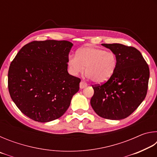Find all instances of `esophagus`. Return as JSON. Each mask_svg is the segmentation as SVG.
Instances as JSON below:
<instances>
[{
    "label": "esophagus",
    "instance_id": "1",
    "mask_svg": "<svg viewBox=\"0 0 157 157\" xmlns=\"http://www.w3.org/2000/svg\"><path fill=\"white\" fill-rule=\"evenodd\" d=\"M87 86V84L86 82H84L83 81H82L80 83H79V87H80V89H83L84 87H86Z\"/></svg>",
    "mask_w": 157,
    "mask_h": 157
}]
</instances>
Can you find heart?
Listing matches in <instances>:
<instances>
[{
    "mask_svg": "<svg viewBox=\"0 0 157 157\" xmlns=\"http://www.w3.org/2000/svg\"><path fill=\"white\" fill-rule=\"evenodd\" d=\"M117 63L113 52L94 46L82 48L76 55H70L68 59L69 71L73 75L83 73L86 67L87 76L95 83L108 81L115 73Z\"/></svg>",
    "mask_w": 157,
    "mask_h": 157,
    "instance_id": "b5f03b06",
    "label": "heart"
}]
</instances>
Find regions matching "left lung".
Wrapping results in <instances>:
<instances>
[{"label":"left lung","instance_id":"8db88e82","mask_svg":"<svg viewBox=\"0 0 157 157\" xmlns=\"http://www.w3.org/2000/svg\"><path fill=\"white\" fill-rule=\"evenodd\" d=\"M116 55L113 76L102 84L92 85L91 105L98 116L121 120L134 112L147 95L150 69L139 50L121 44H102Z\"/></svg>","mask_w":157,"mask_h":157}]
</instances>
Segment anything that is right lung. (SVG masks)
<instances>
[{
	"label": "right lung",
	"mask_w": 157,
	"mask_h": 157,
	"mask_svg": "<svg viewBox=\"0 0 157 157\" xmlns=\"http://www.w3.org/2000/svg\"><path fill=\"white\" fill-rule=\"evenodd\" d=\"M68 41H34L25 45L10 63V95L32 120L46 123L60 118L79 89L81 79L68 73Z\"/></svg>",
	"instance_id": "right-lung-1"
}]
</instances>
